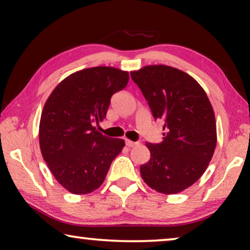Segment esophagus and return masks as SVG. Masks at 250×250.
Instances as JSON below:
<instances>
[{
  "label": "esophagus",
  "instance_id": "esophagus-1",
  "mask_svg": "<svg viewBox=\"0 0 250 250\" xmlns=\"http://www.w3.org/2000/svg\"><path fill=\"white\" fill-rule=\"evenodd\" d=\"M125 143H126V146H128V148H133V146H135L136 145H138V142L131 141V140H126Z\"/></svg>",
  "mask_w": 250,
  "mask_h": 250
}]
</instances>
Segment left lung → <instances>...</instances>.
<instances>
[{
    "mask_svg": "<svg viewBox=\"0 0 250 250\" xmlns=\"http://www.w3.org/2000/svg\"><path fill=\"white\" fill-rule=\"evenodd\" d=\"M131 77L165 131L162 142L146 145L150 159L140 167L142 179L158 192H181L200 179L214 155L213 107L198 82L176 68L146 66Z\"/></svg>",
    "mask_w": 250,
    "mask_h": 250,
    "instance_id": "obj_1",
    "label": "left lung"
}]
</instances>
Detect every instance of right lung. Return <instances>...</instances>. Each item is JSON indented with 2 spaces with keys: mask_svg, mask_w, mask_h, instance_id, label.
<instances>
[{
  "mask_svg": "<svg viewBox=\"0 0 250 250\" xmlns=\"http://www.w3.org/2000/svg\"><path fill=\"white\" fill-rule=\"evenodd\" d=\"M128 80L127 71L114 67L86 68L58 84L44 104L41 151L51 173L69 192L97 190L124 148V140L102 135L93 125L105 117L112 94Z\"/></svg>",
  "mask_w": 250,
  "mask_h": 250,
  "instance_id": "obj_1",
  "label": "right lung"
}]
</instances>
